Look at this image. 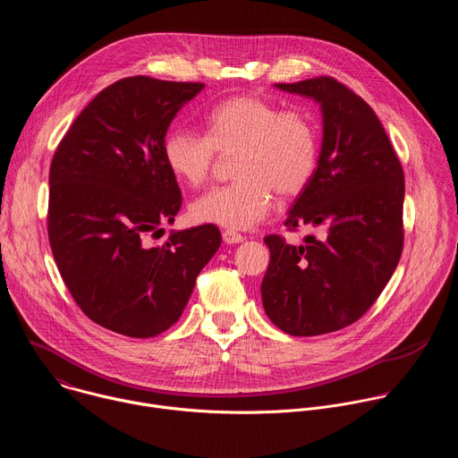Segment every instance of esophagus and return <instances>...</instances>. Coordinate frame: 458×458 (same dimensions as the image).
I'll list each match as a JSON object with an SVG mask.
<instances>
[{
    "mask_svg": "<svg viewBox=\"0 0 458 458\" xmlns=\"http://www.w3.org/2000/svg\"><path fill=\"white\" fill-rule=\"evenodd\" d=\"M223 241L226 244H239V242L244 241V237L241 233L233 232V230H226V232H223Z\"/></svg>",
    "mask_w": 458,
    "mask_h": 458,
    "instance_id": "esophagus-1",
    "label": "esophagus"
}]
</instances>
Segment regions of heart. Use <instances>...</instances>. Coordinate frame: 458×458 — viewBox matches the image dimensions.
Instances as JSON below:
<instances>
[{"instance_id":"1","label":"heart","mask_w":458,"mask_h":458,"mask_svg":"<svg viewBox=\"0 0 458 458\" xmlns=\"http://www.w3.org/2000/svg\"><path fill=\"white\" fill-rule=\"evenodd\" d=\"M228 186L214 188L190 205L193 221L246 230L263 221L274 203L299 195L317 166L315 124L302 110H279L259 96H233L205 115V136L177 128L165 138L168 170L198 188L212 172L216 154H233Z\"/></svg>"}]
</instances>
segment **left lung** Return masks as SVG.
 <instances>
[{"mask_svg":"<svg viewBox=\"0 0 458 458\" xmlns=\"http://www.w3.org/2000/svg\"><path fill=\"white\" fill-rule=\"evenodd\" d=\"M276 87L320 106L317 168L284 221L288 230L318 228V239L293 246L268 235L260 295L277 328L311 337L353 324L394 276L404 244V172L371 106L337 80Z\"/></svg>","mask_w":458,"mask_h":458,"instance_id":"8db88e82","label":"left lung"}]
</instances>
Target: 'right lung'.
<instances>
[{"instance_id":"right-lung-1","label":"right lung","mask_w":458,"mask_h":458,"mask_svg":"<svg viewBox=\"0 0 458 458\" xmlns=\"http://www.w3.org/2000/svg\"><path fill=\"white\" fill-rule=\"evenodd\" d=\"M203 83L134 76L101 90L61 140L48 175V241L83 313L115 334L148 339L181 317L221 246L214 225L148 233L181 208L163 156L175 114Z\"/></svg>"}]
</instances>
